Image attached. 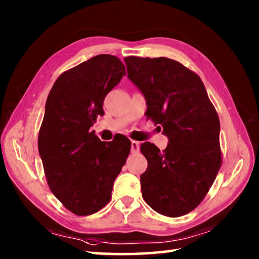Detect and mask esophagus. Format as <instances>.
I'll use <instances>...</instances> for the list:
<instances>
[{"mask_svg": "<svg viewBox=\"0 0 259 259\" xmlns=\"http://www.w3.org/2000/svg\"><path fill=\"white\" fill-rule=\"evenodd\" d=\"M139 152V143L136 141L131 142V153H138Z\"/></svg>", "mask_w": 259, "mask_h": 259, "instance_id": "1", "label": "esophagus"}]
</instances>
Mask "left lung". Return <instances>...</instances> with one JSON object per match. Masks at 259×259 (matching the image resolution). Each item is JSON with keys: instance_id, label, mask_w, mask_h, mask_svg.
<instances>
[{"instance_id": "left-lung-1", "label": "left lung", "mask_w": 259, "mask_h": 259, "mask_svg": "<svg viewBox=\"0 0 259 259\" xmlns=\"http://www.w3.org/2000/svg\"><path fill=\"white\" fill-rule=\"evenodd\" d=\"M128 77L144 94L147 120L169 139L160 151L150 142L141 152L143 198L160 214L178 218L198 206L223 163L220 122L200 77L167 57H124Z\"/></svg>"}]
</instances>
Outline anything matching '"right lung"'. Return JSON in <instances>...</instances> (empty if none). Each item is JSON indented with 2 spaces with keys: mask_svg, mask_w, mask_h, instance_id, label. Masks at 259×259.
<instances>
[{
  "mask_svg": "<svg viewBox=\"0 0 259 259\" xmlns=\"http://www.w3.org/2000/svg\"><path fill=\"white\" fill-rule=\"evenodd\" d=\"M123 75L118 57L97 55L61 73L48 94L38 149L49 189L73 214H93L108 204L130 153L128 137L101 142L90 131Z\"/></svg>",
  "mask_w": 259,
  "mask_h": 259,
  "instance_id": "obj_1",
  "label": "right lung"
}]
</instances>
